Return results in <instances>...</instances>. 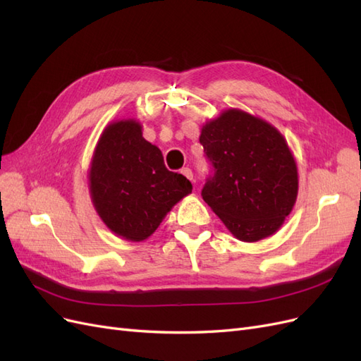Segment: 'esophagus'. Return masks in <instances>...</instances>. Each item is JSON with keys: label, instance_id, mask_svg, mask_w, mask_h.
<instances>
[{"label": "esophagus", "instance_id": "34e87169", "mask_svg": "<svg viewBox=\"0 0 361 361\" xmlns=\"http://www.w3.org/2000/svg\"><path fill=\"white\" fill-rule=\"evenodd\" d=\"M180 173L183 174L185 178L187 179H190V180H192V171H191V169H188V167H185V169H182L180 170Z\"/></svg>", "mask_w": 361, "mask_h": 361}]
</instances>
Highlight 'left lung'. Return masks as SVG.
<instances>
[{
    "label": "left lung",
    "mask_w": 361,
    "mask_h": 361,
    "mask_svg": "<svg viewBox=\"0 0 361 361\" xmlns=\"http://www.w3.org/2000/svg\"><path fill=\"white\" fill-rule=\"evenodd\" d=\"M200 143L214 167L202 190L236 239L274 235L298 195V169L286 138L267 120L228 108L202 126Z\"/></svg>",
    "instance_id": "left-lung-1"
}]
</instances>
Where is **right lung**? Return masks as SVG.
Returning <instances> with one entry per match:
<instances>
[{
	"label": "right lung",
	"instance_id": "right-lung-1",
	"mask_svg": "<svg viewBox=\"0 0 361 361\" xmlns=\"http://www.w3.org/2000/svg\"><path fill=\"white\" fill-rule=\"evenodd\" d=\"M89 191L97 215L130 243L154 233L171 207L191 194V182L164 166L162 152L143 137L135 118L111 122L97 140Z\"/></svg>",
	"mask_w": 361,
	"mask_h": 361
}]
</instances>
